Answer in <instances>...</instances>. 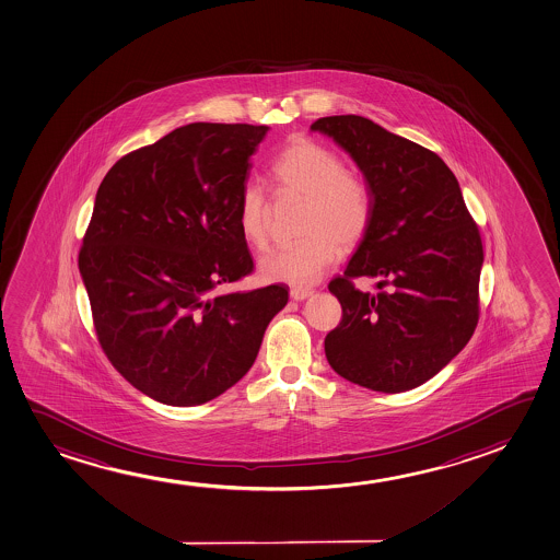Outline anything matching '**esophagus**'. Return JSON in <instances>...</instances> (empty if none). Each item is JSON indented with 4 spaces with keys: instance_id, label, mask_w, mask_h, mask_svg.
Returning <instances> with one entry per match:
<instances>
[{
    "instance_id": "obj_1",
    "label": "esophagus",
    "mask_w": 560,
    "mask_h": 560,
    "mask_svg": "<svg viewBox=\"0 0 560 560\" xmlns=\"http://www.w3.org/2000/svg\"><path fill=\"white\" fill-rule=\"evenodd\" d=\"M312 289H301V287H292L291 299L292 301H306L308 296H312Z\"/></svg>"
}]
</instances>
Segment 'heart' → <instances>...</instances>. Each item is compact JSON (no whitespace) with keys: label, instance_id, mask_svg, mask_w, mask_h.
Masks as SVG:
<instances>
[{"label":"heart","instance_id":"obj_1","mask_svg":"<svg viewBox=\"0 0 560 560\" xmlns=\"http://www.w3.org/2000/svg\"><path fill=\"white\" fill-rule=\"evenodd\" d=\"M277 188L304 198L299 243L281 246L259 259L269 281L306 287L331 268L342 248H352L372 225L373 200L362 177L331 148L294 140L271 167ZM238 229L254 248L268 244V198L258 183H246L238 198Z\"/></svg>","mask_w":560,"mask_h":560}]
</instances>
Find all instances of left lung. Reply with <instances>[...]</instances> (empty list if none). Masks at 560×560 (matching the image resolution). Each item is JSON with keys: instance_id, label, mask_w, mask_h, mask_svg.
Masks as SVG:
<instances>
[{"instance_id": "obj_1", "label": "left lung", "mask_w": 560, "mask_h": 560, "mask_svg": "<svg viewBox=\"0 0 560 560\" xmlns=\"http://www.w3.org/2000/svg\"><path fill=\"white\" fill-rule=\"evenodd\" d=\"M357 162L372 225L329 291L342 319L325 337L335 372L365 389L402 393L441 372L479 319L483 246L453 171L435 152L360 115L312 122ZM373 276L375 295L351 281Z\"/></svg>"}]
</instances>
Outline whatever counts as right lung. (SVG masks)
<instances>
[{
	"label": "right lung",
	"instance_id": "obj_1",
	"mask_svg": "<svg viewBox=\"0 0 560 560\" xmlns=\"http://www.w3.org/2000/svg\"><path fill=\"white\" fill-rule=\"evenodd\" d=\"M266 125L190 122L122 155L79 252L100 347L158 402L203 405L250 370L289 287L221 291L254 271L238 198Z\"/></svg>",
	"mask_w": 560,
	"mask_h": 560
}]
</instances>
